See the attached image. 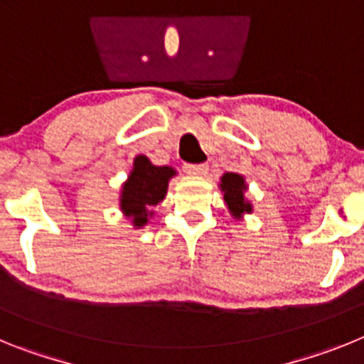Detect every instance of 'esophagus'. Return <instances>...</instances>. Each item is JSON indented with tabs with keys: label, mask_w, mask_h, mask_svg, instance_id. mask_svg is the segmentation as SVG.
Returning <instances> with one entry per match:
<instances>
[{
	"label": "esophagus",
	"mask_w": 364,
	"mask_h": 364,
	"mask_svg": "<svg viewBox=\"0 0 364 364\" xmlns=\"http://www.w3.org/2000/svg\"><path fill=\"white\" fill-rule=\"evenodd\" d=\"M185 172L190 176H205L208 172V165L205 163H199V165H185Z\"/></svg>",
	"instance_id": "1"
}]
</instances>
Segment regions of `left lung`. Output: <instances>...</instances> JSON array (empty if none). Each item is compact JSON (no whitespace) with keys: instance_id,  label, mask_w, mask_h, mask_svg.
I'll use <instances>...</instances> for the list:
<instances>
[{"instance_id":"1","label":"left lung","mask_w":364,"mask_h":364,"mask_svg":"<svg viewBox=\"0 0 364 364\" xmlns=\"http://www.w3.org/2000/svg\"><path fill=\"white\" fill-rule=\"evenodd\" d=\"M219 188H221L223 199H225V205L232 218L243 219L245 214H252L254 206L247 199L248 185L243 176L235 174V172H225L219 181Z\"/></svg>"}]
</instances>
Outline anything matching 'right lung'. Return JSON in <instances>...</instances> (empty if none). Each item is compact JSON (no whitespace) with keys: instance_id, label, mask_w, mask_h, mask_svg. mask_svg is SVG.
I'll return each instance as SVG.
<instances>
[{"instance_id":"obj_1","label":"right lung","mask_w":364,"mask_h":364,"mask_svg":"<svg viewBox=\"0 0 364 364\" xmlns=\"http://www.w3.org/2000/svg\"><path fill=\"white\" fill-rule=\"evenodd\" d=\"M176 174V168L152 165L146 156L134 158L132 170L119 192V208L134 228H143L150 221L154 206L165 199L168 181Z\"/></svg>"}]
</instances>
